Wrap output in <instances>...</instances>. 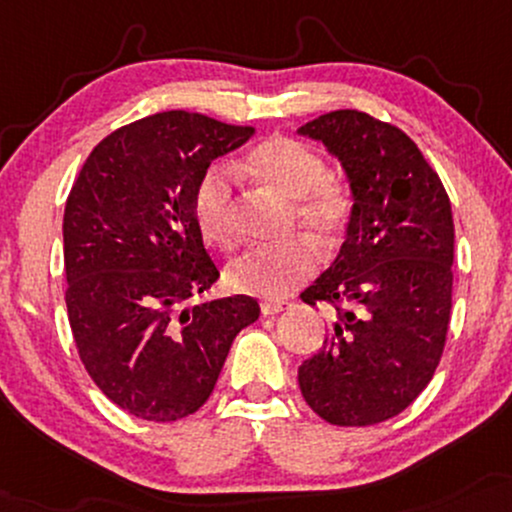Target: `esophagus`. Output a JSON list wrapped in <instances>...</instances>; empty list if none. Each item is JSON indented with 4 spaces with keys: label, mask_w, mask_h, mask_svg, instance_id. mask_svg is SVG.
I'll return each mask as SVG.
<instances>
[{
    "label": "esophagus",
    "mask_w": 512,
    "mask_h": 512,
    "mask_svg": "<svg viewBox=\"0 0 512 512\" xmlns=\"http://www.w3.org/2000/svg\"><path fill=\"white\" fill-rule=\"evenodd\" d=\"M291 303L288 300H262V315L269 317V315H279V312L288 310Z\"/></svg>",
    "instance_id": "esophagus-1"
}]
</instances>
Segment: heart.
<instances>
[{"label": "heart", "mask_w": 512, "mask_h": 512, "mask_svg": "<svg viewBox=\"0 0 512 512\" xmlns=\"http://www.w3.org/2000/svg\"><path fill=\"white\" fill-rule=\"evenodd\" d=\"M248 169L262 186L295 202L298 226L322 248L346 236L353 219V190L341 178L329 176L319 152L288 135H272L248 155ZM193 219L200 236L214 248L236 243L233 219V178L226 166L214 164L197 178L193 190ZM317 272V252L307 240H291L276 248H252L226 267L231 291L257 298H283Z\"/></svg>", "instance_id": "b5f03b06"}]
</instances>
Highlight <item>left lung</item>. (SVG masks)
<instances>
[{
    "label": "left lung",
    "instance_id": "obj_1",
    "mask_svg": "<svg viewBox=\"0 0 512 512\" xmlns=\"http://www.w3.org/2000/svg\"><path fill=\"white\" fill-rule=\"evenodd\" d=\"M298 133L341 162L355 200L334 264L300 293L307 305H334L336 322L298 384L322 420L369 427L408 408L439 367L453 295L451 200L391 123L338 109Z\"/></svg>",
    "mask_w": 512,
    "mask_h": 512
}]
</instances>
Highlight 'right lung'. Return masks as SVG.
<instances>
[{
    "label": "right lung",
    "instance_id": "1",
    "mask_svg": "<svg viewBox=\"0 0 512 512\" xmlns=\"http://www.w3.org/2000/svg\"><path fill=\"white\" fill-rule=\"evenodd\" d=\"M252 133L181 109L145 116L90 152L66 200L73 341L97 389L140 420L200 410L233 338L260 317L250 295L188 305L219 279L193 219L195 183Z\"/></svg>",
    "mask_w": 512,
    "mask_h": 512
}]
</instances>
